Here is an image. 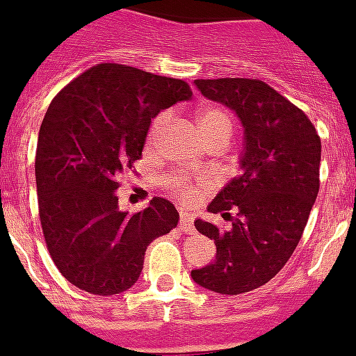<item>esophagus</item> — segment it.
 I'll return each instance as SVG.
<instances>
[{"mask_svg":"<svg viewBox=\"0 0 356 356\" xmlns=\"http://www.w3.org/2000/svg\"><path fill=\"white\" fill-rule=\"evenodd\" d=\"M180 228L184 229L185 234H194V225L193 219L187 216V213H181L180 216Z\"/></svg>","mask_w":356,"mask_h":356,"instance_id":"esophagus-1","label":"esophagus"}]
</instances>
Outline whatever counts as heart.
Wrapping results in <instances>:
<instances>
[{
	"label": "heart",
	"instance_id": "obj_1",
	"mask_svg": "<svg viewBox=\"0 0 356 356\" xmlns=\"http://www.w3.org/2000/svg\"><path fill=\"white\" fill-rule=\"evenodd\" d=\"M196 121L207 144L213 143V140L228 143V139L234 134V118L229 115V112H226L225 108H219V106H203L196 114ZM163 122H165V114H160L153 119L149 127V140H153L160 134ZM168 191L172 197H176L181 203H193L200 193V187L193 181L171 178V180H168Z\"/></svg>",
	"mask_w": 356,
	"mask_h": 356
}]
</instances>
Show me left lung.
Masks as SVG:
<instances>
[{"instance_id":"1","label":"left lung","mask_w":356,"mask_h":356,"mask_svg":"<svg viewBox=\"0 0 356 356\" xmlns=\"http://www.w3.org/2000/svg\"><path fill=\"white\" fill-rule=\"evenodd\" d=\"M209 99L235 110L244 127L242 172L228 181L209 212L228 229L197 219L213 238L216 259L191 276L217 294L262 287L287 264L319 193L321 137L312 121L271 85L257 78L194 80Z\"/></svg>"}]
</instances>
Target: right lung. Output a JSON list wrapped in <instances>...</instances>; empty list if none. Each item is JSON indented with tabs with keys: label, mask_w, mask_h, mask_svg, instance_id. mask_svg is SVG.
<instances>
[{
	"label": "right lung",
	"mask_w": 356,
	"mask_h": 356,
	"mask_svg": "<svg viewBox=\"0 0 356 356\" xmlns=\"http://www.w3.org/2000/svg\"><path fill=\"white\" fill-rule=\"evenodd\" d=\"M191 96L184 80L105 62L53 97L35 153L39 217L53 262L74 287L97 296L130 289L149 242L178 225L171 201L153 197L128 213L115 191L143 156L151 119Z\"/></svg>",
	"instance_id": "right-lung-1"
}]
</instances>
